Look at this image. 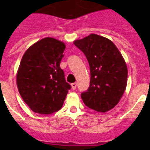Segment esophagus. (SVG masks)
Here are the masks:
<instances>
[{
  "label": "esophagus",
  "mask_w": 150,
  "mask_h": 150,
  "mask_svg": "<svg viewBox=\"0 0 150 150\" xmlns=\"http://www.w3.org/2000/svg\"><path fill=\"white\" fill-rule=\"evenodd\" d=\"M71 87H72L73 89H76V83H74L71 84Z\"/></svg>",
  "instance_id": "34e87169"
}]
</instances>
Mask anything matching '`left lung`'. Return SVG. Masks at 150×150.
Returning <instances> with one entry per match:
<instances>
[{
  "label": "left lung",
  "mask_w": 150,
  "mask_h": 150,
  "mask_svg": "<svg viewBox=\"0 0 150 150\" xmlns=\"http://www.w3.org/2000/svg\"><path fill=\"white\" fill-rule=\"evenodd\" d=\"M89 64L88 89L81 94L84 104L97 112H106L120 102L127 86L128 68L116 45L108 38L91 34L74 41Z\"/></svg>",
  "instance_id": "1"
}]
</instances>
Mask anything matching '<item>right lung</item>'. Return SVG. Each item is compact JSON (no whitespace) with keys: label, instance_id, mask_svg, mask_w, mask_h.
Segmentation results:
<instances>
[{"label":"right lung","instance_id":"1","mask_svg":"<svg viewBox=\"0 0 150 150\" xmlns=\"http://www.w3.org/2000/svg\"><path fill=\"white\" fill-rule=\"evenodd\" d=\"M65 44L52 38L34 43L24 53L16 74L18 92L30 109L48 115L62 108L71 86L60 67Z\"/></svg>","mask_w":150,"mask_h":150}]
</instances>
